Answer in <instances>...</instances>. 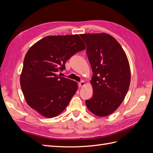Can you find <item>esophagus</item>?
I'll return each mask as SVG.
<instances>
[{
    "label": "esophagus",
    "instance_id": "obj_1",
    "mask_svg": "<svg viewBox=\"0 0 153 153\" xmlns=\"http://www.w3.org/2000/svg\"><path fill=\"white\" fill-rule=\"evenodd\" d=\"M84 85H85L84 82H81L80 83H78V86H79V87H83Z\"/></svg>",
    "mask_w": 153,
    "mask_h": 153
}]
</instances>
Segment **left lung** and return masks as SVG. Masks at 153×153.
I'll list each match as a JSON object with an SVG mask.
<instances>
[{
  "label": "left lung",
  "instance_id": "left-lung-1",
  "mask_svg": "<svg viewBox=\"0 0 153 153\" xmlns=\"http://www.w3.org/2000/svg\"><path fill=\"white\" fill-rule=\"evenodd\" d=\"M94 75L91 80L93 96L85 101L89 111L105 117L116 110L126 96L131 81L127 55L118 41L104 33L80 35Z\"/></svg>",
  "mask_w": 153,
  "mask_h": 153
}]
</instances>
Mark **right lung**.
Returning <instances> with one entry per match:
<instances>
[{"label": "right lung", "mask_w": 153, "mask_h": 153, "mask_svg": "<svg viewBox=\"0 0 153 153\" xmlns=\"http://www.w3.org/2000/svg\"><path fill=\"white\" fill-rule=\"evenodd\" d=\"M86 48L78 34L48 36L27 51L20 75L27 103L43 116L52 118L66 109L78 89L77 83L58 76L73 55Z\"/></svg>", "instance_id": "add662e5"}]
</instances>
